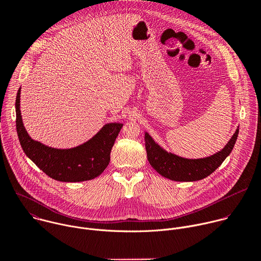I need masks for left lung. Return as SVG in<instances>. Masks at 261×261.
I'll return each instance as SVG.
<instances>
[{
	"label": "left lung",
	"instance_id": "obj_1",
	"mask_svg": "<svg viewBox=\"0 0 261 261\" xmlns=\"http://www.w3.org/2000/svg\"><path fill=\"white\" fill-rule=\"evenodd\" d=\"M240 126L226 143L217 153L198 159L184 158L166 151L153 137L144 131L145 150L151 166L162 176L176 181H195L213 173L224 161L236 144Z\"/></svg>",
	"mask_w": 261,
	"mask_h": 261
}]
</instances>
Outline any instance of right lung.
Here are the masks:
<instances>
[{
	"label": "right lung",
	"instance_id": "obj_1",
	"mask_svg": "<svg viewBox=\"0 0 261 261\" xmlns=\"http://www.w3.org/2000/svg\"><path fill=\"white\" fill-rule=\"evenodd\" d=\"M20 90L15 101L16 131L24 154L56 180L76 182L99 176L110 161V152L122 123L105 124L92 138L70 148H56L34 140L27 132L20 111Z\"/></svg>",
	"mask_w": 261,
	"mask_h": 261
}]
</instances>
